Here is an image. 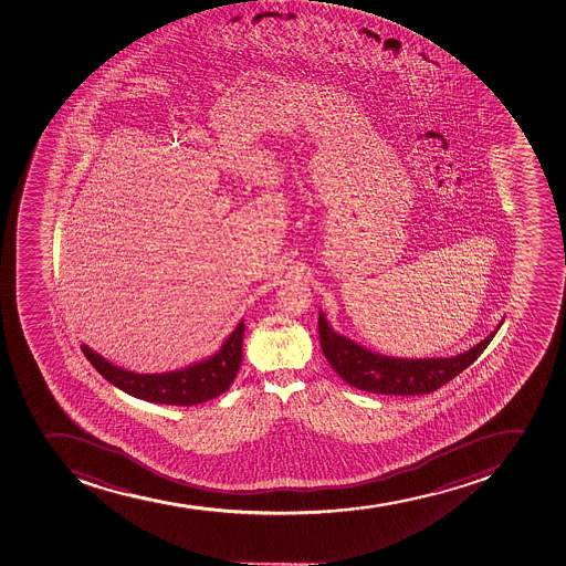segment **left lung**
<instances>
[{"label": "left lung", "mask_w": 566, "mask_h": 566, "mask_svg": "<svg viewBox=\"0 0 566 566\" xmlns=\"http://www.w3.org/2000/svg\"><path fill=\"white\" fill-rule=\"evenodd\" d=\"M502 324V323H501ZM499 324V326H501ZM499 329V328H496ZM488 335L482 343L460 356L437 359H401L366 350L354 340L335 334L324 313H318V339L324 357L352 387L374 394L394 396H420L431 394L451 381L479 359L496 334Z\"/></svg>", "instance_id": "left-lung-1"}]
</instances>
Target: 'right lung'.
<instances>
[{"mask_svg": "<svg viewBox=\"0 0 566 566\" xmlns=\"http://www.w3.org/2000/svg\"><path fill=\"white\" fill-rule=\"evenodd\" d=\"M243 332V321H240L218 354L207 361L168 374H135L123 370L119 366L106 361L86 345H82L81 348L87 361L92 363L93 368L104 379H108L112 385L129 396L151 403L190 407L209 401L231 387L242 365Z\"/></svg>", "mask_w": 566, "mask_h": 566, "instance_id": "right-lung-1", "label": "right lung"}]
</instances>
